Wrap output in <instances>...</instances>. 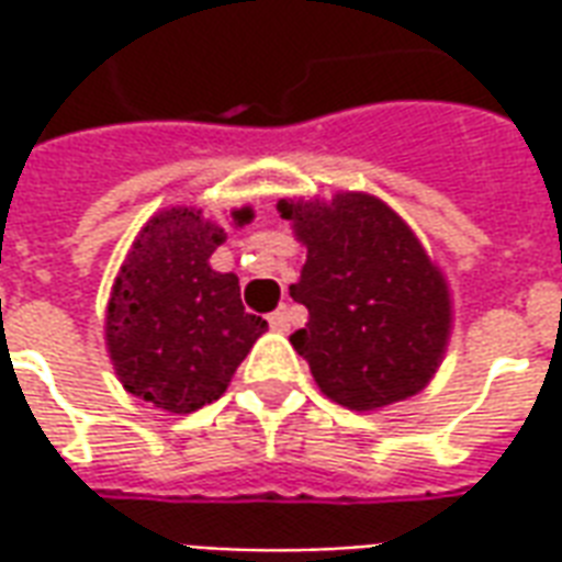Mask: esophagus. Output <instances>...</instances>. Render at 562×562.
<instances>
[{
	"label": "esophagus",
	"instance_id": "34e87169",
	"mask_svg": "<svg viewBox=\"0 0 562 562\" xmlns=\"http://www.w3.org/2000/svg\"><path fill=\"white\" fill-rule=\"evenodd\" d=\"M268 322H270V328H273V330H289V328H292V306L282 304L280 310H273Z\"/></svg>",
	"mask_w": 562,
	"mask_h": 562
}]
</instances>
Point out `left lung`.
Returning <instances> with one entry per match:
<instances>
[{
    "label": "left lung",
    "mask_w": 562,
    "mask_h": 562,
    "mask_svg": "<svg viewBox=\"0 0 562 562\" xmlns=\"http://www.w3.org/2000/svg\"><path fill=\"white\" fill-rule=\"evenodd\" d=\"M277 210L306 246L289 292L310 322L294 330L292 346L322 394L355 413L418 394L442 364L451 297L413 228L364 192L282 198Z\"/></svg>",
    "instance_id": "left-lung-1"
}]
</instances>
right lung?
<instances>
[{"label":"right lung","mask_w":562,"mask_h":562,"mask_svg":"<svg viewBox=\"0 0 562 562\" xmlns=\"http://www.w3.org/2000/svg\"><path fill=\"white\" fill-rule=\"evenodd\" d=\"M252 222V207L232 213ZM225 232L195 207H168L140 228L116 273L104 340L123 389L165 413L220 401L268 322L246 313L234 273L210 268Z\"/></svg>","instance_id":"add662e5"}]
</instances>
